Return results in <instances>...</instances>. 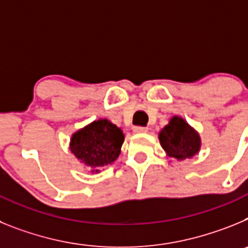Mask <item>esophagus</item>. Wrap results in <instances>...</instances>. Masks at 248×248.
Returning <instances> with one entry per match:
<instances>
[{
	"label": "esophagus",
	"mask_w": 248,
	"mask_h": 248,
	"mask_svg": "<svg viewBox=\"0 0 248 248\" xmlns=\"http://www.w3.org/2000/svg\"><path fill=\"white\" fill-rule=\"evenodd\" d=\"M148 131V128H145V126H135L134 128V133H146Z\"/></svg>",
	"instance_id": "obj_1"
}]
</instances>
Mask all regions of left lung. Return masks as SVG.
<instances>
[{
	"label": "left lung",
	"instance_id": "left-lung-1",
	"mask_svg": "<svg viewBox=\"0 0 248 248\" xmlns=\"http://www.w3.org/2000/svg\"><path fill=\"white\" fill-rule=\"evenodd\" d=\"M159 141L166 155L177 161L191 159L201 149L200 134L177 115H174L159 131Z\"/></svg>",
	"mask_w": 248,
	"mask_h": 248
}]
</instances>
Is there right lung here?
Here are the masks:
<instances>
[{
    "label": "right lung",
    "mask_w": 248,
    "mask_h": 248,
    "mask_svg": "<svg viewBox=\"0 0 248 248\" xmlns=\"http://www.w3.org/2000/svg\"><path fill=\"white\" fill-rule=\"evenodd\" d=\"M124 138L122 129L110 120L98 119L74 131L69 150L88 172L99 174L119 157Z\"/></svg>",
    "instance_id": "obj_1"
}]
</instances>
